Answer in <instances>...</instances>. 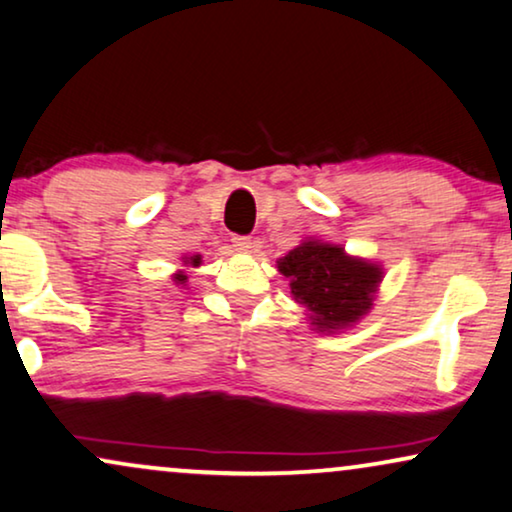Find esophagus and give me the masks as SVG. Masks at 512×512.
Wrapping results in <instances>:
<instances>
[{
	"mask_svg": "<svg viewBox=\"0 0 512 512\" xmlns=\"http://www.w3.org/2000/svg\"><path fill=\"white\" fill-rule=\"evenodd\" d=\"M231 243H234V248L241 250V252H248L252 248L250 236H234V238H231Z\"/></svg>",
	"mask_w": 512,
	"mask_h": 512,
	"instance_id": "obj_1",
	"label": "esophagus"
}]
</instances>
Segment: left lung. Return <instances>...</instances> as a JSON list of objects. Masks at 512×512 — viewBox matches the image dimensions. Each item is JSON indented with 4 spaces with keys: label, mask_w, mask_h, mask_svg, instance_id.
<instances>
[{
    "label": "left lung",
    "mask_w": 512,
    "mask_h": 512,
    "mask_svg": "<svg viewBox=\"0 0 512 512\" xmlns=\"http://www.w3.org/2000/svg\"><path fill=\"white\" fill-rule=\"evenodd\" d=\"M278 271L290 278V292L306 306L313 330L337 332L351 327L372 309L384 269L346 255L332 243L309 241L278 260Z\"/></svg>",
    "instance_id": "obj_1"
}]
</instances>
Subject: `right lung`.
<instances>
[{
  "label": "right lung",
  "mask_w": 512,
  "mask_h": 512,
  "mask_svg": "<svg viewBox=\"0 0 512 512\" xmlns=\"http://www.w3.org/2000/svg\"><path fill=\"white\" fill-rule=\"evenodd\" d=\"M185 264H187V267H199L201 255L185 257ZM173 281H175V285H185L187 283V274H185V271H177V274H173Z\"/></svg>",
  "instance_id": "add662e5"
}]
</instances>
